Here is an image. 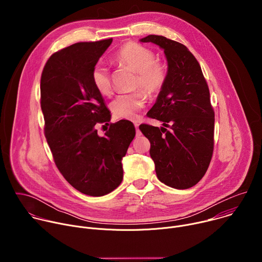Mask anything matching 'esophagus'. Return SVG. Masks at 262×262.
Masks as SVG:
<instances>
[{"instance_id":"1","label":"esophagus","mask_w":262,"mask_h":262,"mask_svg":"<svg viewBox=\"0 0 262 262\" xmlns=\"http://www.w3.org/2000/svg\"><path fill=\"white\" fill-rule=\"evenodd\" d=\"M135 127H136V135H137V137L141 136V132H140V129H139V124H138V123H135Z\"/></svg>"}]
</instances>
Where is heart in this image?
<instances>
[{
  "mask_svg": "<svg viewBox=\"0 0 262 262\" xmlns=\"http://www.w3.org/2000/svg\"><path fill=\"white\" fill-rule=\"evenodd\" d=\"M115 61L137 72L136 87L142 88L148 94L159 93L167 78L166 66L156 61L155 53L137 42L123 45L115 55ZM91 80L95 89L102 95L111 93L110 74L106 67L98 62L92 69ZM146 102V95L142 91L123 93L111 102V111L117 119L136 120L140 110Z\"/></svg>",
  "mask_w": 262,
  "mask_h": 262,
  "instance_id": "obj_1",
  "label": "heart"
}]
</instances>
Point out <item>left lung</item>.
<instances>
[{"label": "left lung", "mask_w": 262, "mask_h": 262, "mask_svg": "<svg viewBox=\"0 0 262 262\" xmlns=\"http://www.w3.org/2000/svg\"><path fill=\"white\" fill-rule=\"evenodd\" d=\"M140 41L164 50L168 70L157 101L147 113L163 126L141 124L139 128L150 142L149 154L159 180L177 190L192 188L204 176L213 151L214 113L207 83L185 46L159 35H148Z\"/></svg>", "instance_id": "1"}]
</instances>
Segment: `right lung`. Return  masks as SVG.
<instances>
[{"mask_svg":"<svg viewBox=\"0 0 262 262\" xmlns=\"http://www.w3.org/2000/svg\"><path fill=\"white\" fill-rule=\"evenodd\" d=\"M112 41L79 42L55 53L40 81L45 134L56 166L74 189L93 197L121 183L122 159L136 135L128 120L112 123L102 137L95 128L111 114L91 73Z\"/></svg>","mask_w":262,"mask_h":262,"instance_id":"right-lung-1","label":"right lung"}]
</instances>
